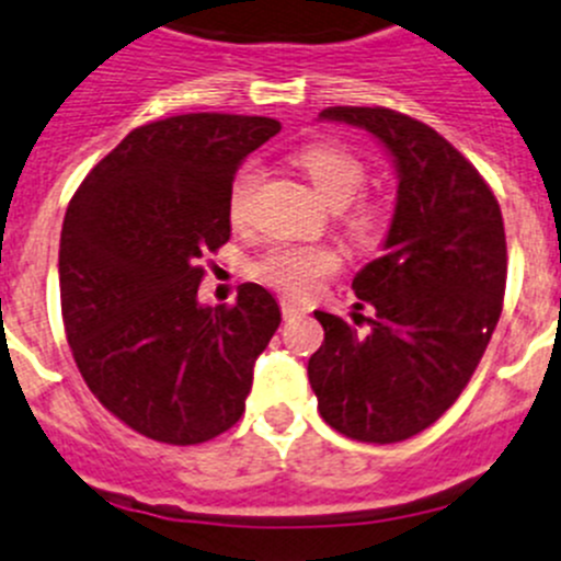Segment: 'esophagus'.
<instances>
[{
    "mask_svg": "<svg viewBox=\"0 0 561 561\" xmlns=\"http://www.w3.org/2000/svg\"><path fill=\"white\" fill-rule=\"evenodd\" d=\"M279 307H282V314H285V320H287V318H296V314L307 312V307H301V304L293 301V298H282Z\"/></svg>",
    "mask_w": 561,
    "mask_h": 561,
    "instance_id": "obj_1",
    "label": "esophagus"
}]
</instances>
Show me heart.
<instances>
[{
  "label": "heart",
  "instance_id": "1",
  "mask_svg": "<svg viewBox=\"0 0 561 561\" xmlns=\"http://www.w3.org/2000/svg\"><path fill=\"white\" fill-rule=\"evenodd\" d=\"M296 161L307 172L314 192L334 210L347 208L367 183V170H364L362 161L340 145H307V148L298 150ZM260 178H263V170H260L257 161H247L236 172V181L230 186V219L236 225H247L249 216H252ZM345 230L353 241L375 243L386 230V208L378 199H357L345 214ZM334 268L336 254L331 249L307 247V243H276L254 263V276H260L265 285L282 293L307 296Z\"/></svg>",
  "mask_w": 561,
  "mask_h": 561
}]
</instances>
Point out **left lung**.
I'll list each match as a JSON object with an SVG mask.
<instances>
[{
    "instance_id": "obj_1",
    "label": "left lung",
    "mask_w": 561,
    "mask_h": 561,
    "mask_svg": "<svg viewBox=\"0 0 561 561\" xmlns=\"http://www.w3.org/2000/svg\"><path fill=\"white\" fill-rule=\"evenodd\" d=\"M320 119L369 130L394 161L383 257L353 290L368 329L314 312L323 345L307 364L320 416L342 436L394 444L431 427L474 375L502 314L507 241L480 172L431 125L383 106H329Z\"/></svg>"
}]
</instances>
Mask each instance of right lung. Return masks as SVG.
Here are the masks:
<instances>
[{
	"label": "right lung",
	"mask_w": 561,
	"mask_h": 561,
	"mask_svg": "<svg viewBox=\"0 0 561 561\" xmlns=\"http://www.w3.org/2000/svg\"><path fill=\"white\" fill-rule=\"evenodd\" d=\"M279 128L216 112L139 125L70 199L59 236L68 345L101 405L153 442L230 431L279 329V304L254 282L232 307L197 301L199 263L230 241L238 167Z\"/></svg>",
	"instance_id": "obj_1"
}]
</instances>
